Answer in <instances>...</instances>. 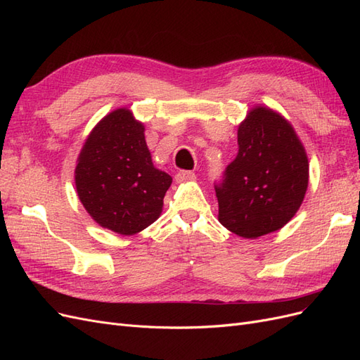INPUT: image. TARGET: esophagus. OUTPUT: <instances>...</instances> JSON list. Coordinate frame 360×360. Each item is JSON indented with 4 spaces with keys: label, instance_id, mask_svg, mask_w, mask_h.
Instances as JSON below:
<instances>
[{
    "label": "esophagus",
    "instance_id": "obj_1",
    "mask_svg": "<svg viewBox=\"0 0 360 360\" xmlns=\"http://www.w3.org/2000/svg\"><path fill=\"white\" fill-rule=\"evenodd\" d=\"M197 179V176H195V172L192 171H179L176 174V180L179 183H183V181H191V180H195Z\"/></svg>",
    "mask_w": 360,
    "mask_h": 360
}]
</instances>
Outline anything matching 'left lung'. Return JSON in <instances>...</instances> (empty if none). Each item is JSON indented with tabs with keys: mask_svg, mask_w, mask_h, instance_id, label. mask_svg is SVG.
Listing matches in <instances>:
<instances>
[{
	"mask_svg": "<svg viewBox=\"0 0 360 360\" xmlns=\"http://www.w3.org/2000/svg\"><path fill=\"white\" fill-rule=\"evenodd\" d=\"M238 153L214 184L219 222L257 238L281 230L308 189L309 163L292 126L264 106L250 110L237 130Z\"/></svg>",
	"mask_w": 360,
	"mask_h": 360,
	"instance_id": "obj_1",
	"label": "left lung"
}]
</instances>
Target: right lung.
<instances>
[{"instance_id":"add662e5","label":"right lung","mask_w":360,"mask_h":360,"mask_svg":"<svg viewBox=\"0 0 360 360\" xmlns=\"http://www.w3.org/2000/svg\"><path fill=\"white\" fill-rule=\"evenodd\" d=\"M171 176L155 168L144 126L126 108L103 117L78 158L75 183L93 219L117 234L132 236L162 213Z\"/></svg>"}]
</instances>
